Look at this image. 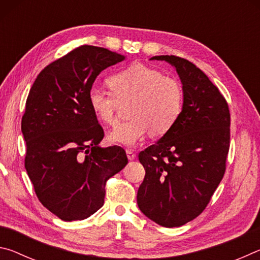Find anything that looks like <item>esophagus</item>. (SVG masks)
Listing matches in <instances>:
<instances>
[{
  "label": "esophagus",
  "mask_w": 260,
  "mask_h": 260,
  "mask_svg": "<svg viewBox=\"0 0 260 260\" xmlns=\"http://www.w3.org/2000/svg\"><path fill=\"white\" fill-rule=\"evenodd\" d=\"M126 153H127V158H128L129 160H133V159H135L136 153H135L133 150H131V149H127V150H126Z\"/></svg>",
  "instance_id": "obj_1"
}]
</instances>
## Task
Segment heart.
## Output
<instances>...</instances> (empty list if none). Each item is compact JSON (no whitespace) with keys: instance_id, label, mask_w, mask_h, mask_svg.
<instances>
[{"instance_id":"b5f03b06","label":"heart","mask_w":260,"mask_h":260,"mask_svg":"<svg viewBox=\"0 0 260 260\" xmlns=\"http://www.w3.org/2000/svg\"><path fill=\"white\" fill-rule=\"evenodd\" d=\"M111 93L91 87L88 103L105 125L117 122L120 105L129 104V121L110 132L112 143L134 147L148 133L161 136L170 132L181 116L184 103L182 83L158 70L133 64L108 79Z\"/></svg>"}]
</instances>
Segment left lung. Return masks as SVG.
<instances>
[{
    "label": "left lung",
    "instance_id": "8db88e82",
    "mask_svg": "<svg viewBox=\"0 0 260 260\" xmlns=\"http://www.w3.org/2000/svg\"><path fill=\"white\" fill-rule=\"evenodd\" d=\"M177 70L183 110L170 132L139 153L146 170L138 205L162 227H179L200 215L225 174L231 114L226 100L206 74L177 56H155Z\"/></svg>",
    "mask_w": 260,
    "mask_h": 260
}]
</instances>
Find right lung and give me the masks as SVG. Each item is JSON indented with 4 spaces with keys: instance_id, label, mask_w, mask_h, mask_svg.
Segmentation results:
<instances>
[{
    "instance_id": "1",
    "label": "right lung",
    "mask_w": 260,
    "mask_h": 260,
    "mask_svg": "<svg viewBox=\"0 0 260 260\" xmlns=\"http://www.w3.org/2000/svg\"><path fill=\"white\" fill-rule=\"evenodd\" d=\"M124 59L81 46L43 69L29 90L21 119L25 169L39 201L64 221L102 208L105 183L128 162L122 148L100 147L104 132L88 103L99 74Z\"/></svg>"
}]
</instances>
